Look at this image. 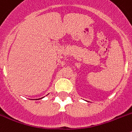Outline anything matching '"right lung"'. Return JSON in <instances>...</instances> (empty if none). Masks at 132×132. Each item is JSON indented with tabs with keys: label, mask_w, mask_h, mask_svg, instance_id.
Masks as SVG:
<instances>
[{
	"label": "right lung",
	"mask_w": 132,
	"mask_h": 132,
	"mask_svg": "<svg viewBox=\"0 0 132 132\" xmlns=\"http://www.w3.org/2000/svg\"><path fill=\"white\" fill-rule=\"evenodd\" d=\"M47 95H46V96H47ZM44 97H42V98H44ZM39 98V99H41V98ZM36 100H37V99H36Z\"/></svg>",
	"instance_id": "1"
}]
</instances>
